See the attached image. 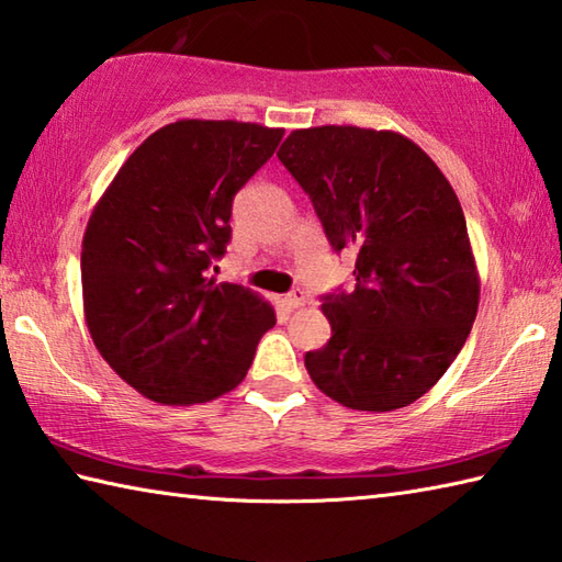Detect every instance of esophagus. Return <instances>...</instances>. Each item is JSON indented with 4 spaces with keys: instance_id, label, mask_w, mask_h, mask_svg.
<instances>
[{
    "instance_id": "obj_1",
    "label": "esophagus",
    "mask_w": 562,
    "mask_h": 562,
    "mask_svg": "<svg viewBox=\"0 0 562 562\" xmlns=\"http://www.w3.org/2000/svg\"><path fill=\"white\" fill-rule=\"evenodd\" d=\"M305 303V293L301 289H293L291 293L283 295V305L285 308H301V305Z\"/></svg>"
}]
</instances>
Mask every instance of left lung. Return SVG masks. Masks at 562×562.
<instances>
[{
    "instance_id": "left-lung-1",
    "label": "left lung",
    "mask_w": 562,
    "mask_h": 562,
    "mask_svg": "<svg viewBox=\"0 0 562 562\" xmlns=\"http://www.w3.org/2000/svg\"><path fill=\"white\" fill-rule=\"evenodd\" d=\"M277 156L330 247L357 259L355 289L323 295L333 337L305 352V369L347 408L413 404L448 372L477 317L480 277L458 195L396 132L311 126L291 132Z\"/></svg>"
}]
</instances>
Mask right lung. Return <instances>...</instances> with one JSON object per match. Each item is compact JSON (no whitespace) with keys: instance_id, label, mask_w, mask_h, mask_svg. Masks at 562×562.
Returning a JSON list of instances; mask_svg holds the SVG:
<instances>
[{"instance_id":"add662e5","label":"right lung","mask_w":562,"mask_h":562,"mask_svg":"<svg viewBox=\"0 0 562 562\" xmlns=\"http://www.w3.org/2000/svg\"><path fill=\"white\" fill-rule=\"evenodd\" d=\"M283 130L181 120L126 158L82 237L85 321L94 347L142 396L205 404L247 376L271 305L207 269L225 254L232 200Z\"/></svg>"}]
</instances>
